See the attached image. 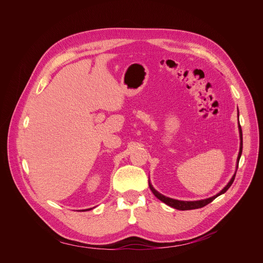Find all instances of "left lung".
I'll use <instances>...</instances> for the list:
<instances>
[{
    "mask_svg": "<svg viewBox=\"0 0 263 263\" xmlns=\"http://www.w3.org/2000/svg\"><path fill=\"white\" fill-rule=\"evenodd\" d=\"M239 134H240V148H239V154H238V157H237V166L238 167V163H239V159H240V156H241V153H242V131H241V127L239 125ZM237 171V170H236ZM235 175L236 173L234 174V176L232 177V179L230 180V182L228 183V185L224 187V189L217 195H215L214 197H211L209 199H206V200H201V201H194V202H186V201H178V200H174V199H171V198H166L165 196H162L161 194H159L158 192H156L153 186L151 185V183L148 182V186H149V190L152 191V193L155 195V197L157 199H159L160 201H162L163 203H165L166 205L175 208V209H178V210H192V209H198V208H202L206 205H208L209 203H211L215 198H217L218 196H220L221 194L226 193L229 187L232 185L234 179H235Z\"/></svg>",
    "mask_w": 263,
    "mask_h": 263,
    "instance_id": "1",
    "label": "left lung"
}]
</instances>
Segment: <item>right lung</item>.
Returning <instances> with one entry per match:
<instances>
[{
    "label": "right lung",
    "mask_w": 263,
    "mask_h": 263,
    "mask_svg": "<svg viewBox=\"0 0 263 263\" xmlns=\"http://www.w3.org/2000/svg\"><path fill=\"white\" fill-rule=\"evenodd\" d=\"M86 210H89V209H86Z\"/></svg>",
    "instance_id": "right-lung-1"
}]
</instances>
